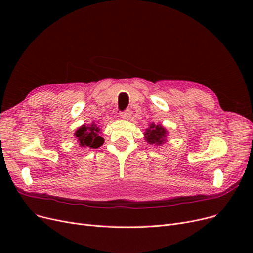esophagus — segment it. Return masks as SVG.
Wrapping results in <instances>:
<instances>
[{
    "label": "esophagus",
    "mask_w": 253,
    "mask_h": 253,
    "mask_svg": "<svg viewBox=\"0 0 253 253\" xmlns=\"http://www.w3.org/2000/svg\"><path fill=\"white\" fill-rule=\"evenodd\" d=\"M131 115H132V112H131V110H129V109H127V110L120 113V116L124 118V119H128L129 117H131Z\"/></svg>",
    "instance_id": "esophagus-1"
}]
</instances>
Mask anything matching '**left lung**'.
Wrapping results in <instances>:
<instances>
[{"label": "left lung", "mask_w": 253, "mask_h": 253, "mask_svg": "<svg viewBox=\"0 0 253 253\" xmlns=\"http://www.w3.org/2000/svg\"><path fill=\"white\" fill-rule=\"evenodd\" d=\"M167 135V129L162 125H155L153 122L150 124V127L147 128L144 133L147 142L155 145H162L165 143Z\"/></svg>", "instance_id": "1"}]
</instances>
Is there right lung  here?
I'll use <instances>...</instances> for the list:
<instances>
[{"mask_svg": "<svg viewBox=\"0 0 253 253\" xmlns=\"http://www.w3.org/2000/svg\"><path fill=\"white\" fill-rule=\"evenodd\" d=\"M99 134H100V128L97 127L95 124H91L89 126H82L75 132L80 147H88L90 149H98L103 144L104 139Z\"/></svg>", "mask_w": 253, "mask_h": 253, "instance_id": "1", "label": "right lung"}]
</instances>
